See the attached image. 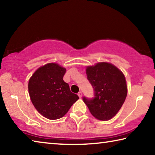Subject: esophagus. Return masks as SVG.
I'll return each instance as SVG.
<instances>
[{
	"instance_id": "obj_1",
	"label": "esophagus",
	"mask_w": 155,
	"mask_h": 155,
	"mask_svg": "<svg viewBox=\"0 0 155 155\" xmlns=\"http://www.w3.org/2000/svg\"><path fill=\"white\" fill-rule=\"evenodd\" d=\"M78 96H79V97H82V91H80V92L78 93Z\"/></svg>"
}]
</instances>
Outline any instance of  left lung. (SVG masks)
<instances>
[{"mask_svg":"<svg viewBox=\"0 0 155 155\" xmlns=\"http://www.w3.org/2000/svg\"><path fill=\"white\" fill-rule=\"evenodd\" d=\"M87 79L94 90V97H83L91 113L100 120H109L120 110L127 95L122 72L107 62L87 68Z\"/></svg>","mask_w":155,"mask_h":155,"instance_id":"1","label":"left lung"}]
</instances>
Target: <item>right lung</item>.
<instances>
[{
    "label": "right lung",
    "mask_w": 155,
    "mask_h": 155,
    "mask_svg": "<svg viewBox=\"0 0 155 155\" xmlns=\"http://www.w3.org/2000/svg\"><path fill=\"white\" fill-rule=\"evenodd\" d=\"M66 72V68L58 64L49 63L40 67L29 81L31 102L35 109L49 120L62 117L79 99L63 80Z\"/></svg>",
    "instance_id": "right-lung-1"
}]
</instances>
